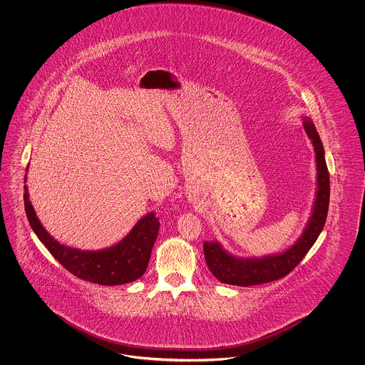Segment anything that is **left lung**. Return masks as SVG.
Listing matches in <instances>:
<instances>
[{
    "instance_id": "8db88e82",
    "label": "left lung",
    "mask_w": 365,
    "mask_h": 365,
    "mask_svg": "<svg viewBox=\"0 0 365 365\" xmlns=\"http://www.w3.org/2000/svg\"><path fill=\"white\" fill-rule=\"evenodd\" d=\"M304 130L312 142L316 160V197L311 217L301 237L284 252L264 257H238L228 253L217 241L204 242V256L210 272L222 283L234 286H255L286 277L305 257L320 235L329 212L330 175L326 164L324 148L311 119L304 118Z\"/></svg>"
}]
</instances>
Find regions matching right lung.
<instances>
[{"instance_id":"add662e5","label":"right lung","mask_w":365,"mask_h":365,"mask_svg":"<svg viewBox=\"0 0 365 365\" xmlns=\"http://www.w3.org/2000/svg\"><path fill=\"white\" fill-rule=\"evenodd\" d=\"M26 179L27 174L24 183ZM29 197L24 186V209L30 226L53 257L72 275L103 286H118L134 282L145 274L160 228L155 212L140 217L120 242L100 250H82L56 241L41 225Z\"/></svg>"}]
</instances>
